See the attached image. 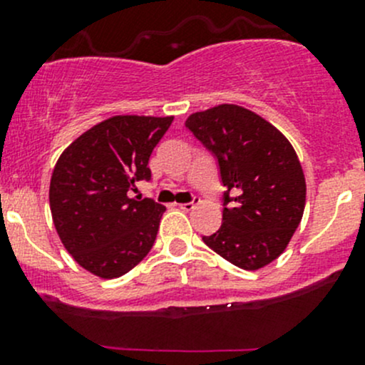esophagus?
I'll return each instance as SVG.
<instances>
[{
  "mask_svg": "<svg viewBox=\"0 0 365 365\" xmlns=\"http://www.w3.org/2000/svg\"><path fill=\"white\" fill-rule=\"evenodd\" d=\"M196 205H197V200H192V201H189V203H182L178 206L183 210V212H190V210L196 208Z\"/></svg>",
  "mask_w": 365,
  "mask_h": 365,
  "instance_id": "esophagus-1",
  "label": "esophagus"
}]
</instances>
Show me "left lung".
<instances>
[{
    "label": "left lung",
    "mask_w": 365,
    "mask_h": 365,
    "mask_svg": "<svg viewBox=\"0 0 365 365\" xmlns=\"http://www.w3.org/2000/svg\"><path fill=\"white\" fill-rule=\"evenodd\" d=\"M185 127L219 165L222 224L203 242L244 270H257L288 247L305 206L295 150L272 123L222 104L187 118Z\"/></svg>",
    "instance_id": "1"
}]
</instances>
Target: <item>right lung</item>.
<instances>
[{
	"mask_svg": "<svg viewBox=\"0 0 365 365\" xmlns=\"http://www.w3.org/2000/svg\"><path fill=\"white\" fill-rule=\"evenodd\" d=\"M173 116H113L76 139L53 171L49 203L65 249L91 274L114 279L153 247L165 208L130 197L135 182L152 180L153 148Z\"/></svg>",
	"mask_w": 365,
	"mask_h": 365,
	"instance_id": "1",
	"label": "right lung"
}]
</instances>
